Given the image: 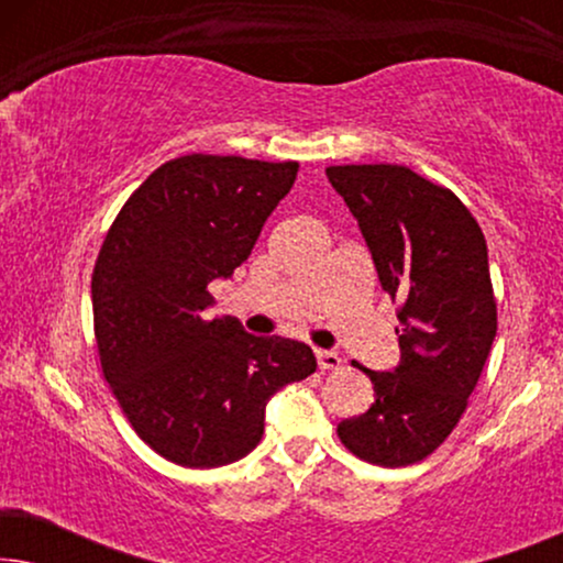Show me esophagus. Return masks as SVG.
Returning a JSON list of instances; mask_svg holds the SVG:
<instances>
[{
  "label": "esophagus",
  "mask_w": 563,
  "mask_h": 563,
  "mask_svg": "<svg viewBox=\"0 0 563 563\" xmlns=\"http://www.w3.org/2000/svg\"><path fill=\"white\" fill-rule=\"evenodd\" d=\"M314 356H318V366L322 368V372H330V368H338L343 364V358L338 356L335 351H314Z\"/></svg>",
  "instance_id": "34e87169"
}]
</instances>
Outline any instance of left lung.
I'll use <instances>...</instances> for the list:
<instances>
[{"instance_id": "obj_1", "label": "left lung", "mask_w": 563, "mask_h": 563, "mask_svg": "<svg viewBox=\"0 0 563 563\" xmlns=\"http://www.w3.org/2000/svg\"><path fill=\"white\" fill-rule=\"evenodd\" d=\"M372 251L382 289L397 302L395 372L356 366L374 402L343 420L338 438L376 466L428 459L466 412L497 335L487 241L466 205L441 184L397 164L325 168Z\"/></svg>"}]
</instances>
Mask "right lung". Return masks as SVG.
<instances>
[{
	"mask_svg": "<svg viewBox=\"0 0 563 563\" xmlns=\"http://www.w3.org/2000/svg\"><path fill=\"white\" fill-rule=\"evenodd\" d=\"M297 161L189 153L122 205L91 272L99 364L145 445L184 468L243 459L266 402L318 368L310 345L207 320V284L251 256L297 179Z\"/></svg>",
	"mask_w": 563,
	"mask_h": 563,
	"instance_id": "add662e5",
	"label": "right lung"
}]
</instances>
